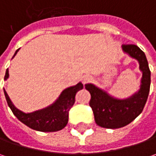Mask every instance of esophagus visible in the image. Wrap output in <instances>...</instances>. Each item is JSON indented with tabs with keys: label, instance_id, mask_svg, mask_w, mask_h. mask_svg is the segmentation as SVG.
Instances as JSON below:
<instances>
[{
	"label": "esophagus",
	"instance_id": "obj_1",
	"mask_svg": "<svg viewBox=\"0 0 156 156\" xmlns=\"http://www.w3.org/2000/svg\"><path fill=\"white\" fill-rule=\"evenodd\" d=\"M90 81V77H88V76H86V77H84V79H83V81L84 82H87V81Z\"/></svg>",
	"mask_w": 156,
	"mask_h": 156
}]
</instances>
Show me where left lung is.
<instances>
[{
	"mask_svg": "<svg viewBox=\"0 0 156 156\" xmlns=\"http://www.w3.org/2000/svg\"><path fill=\"white\" fill-rule=\"evenodd\" d=\"M123 51L139 62L142 72L140 90L125 100H118L93 84L85 88L91 94V107L96 124L106 129H119L132 122L141 114L147 100L150 88V70L144 52L134 44H123Z\"/></svg>",
	"mask_w": 156,
	"mask_h": 156,
	"instance_id": "8db88e82",
	"label": "left lung"
}]
</instances>
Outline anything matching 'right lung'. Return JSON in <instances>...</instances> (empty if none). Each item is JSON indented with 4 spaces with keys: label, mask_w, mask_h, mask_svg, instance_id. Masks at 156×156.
I'll use <instances>...</instances> for the list:
<instances>
[{
    "label": "right lung",
    "mask_w": 156,
    "mask_h": 156,
    "mask_svg": "<svg viewBox=\"0 0 156 156\" xmlns=\"http://www.w3.org/2000/svg\"><path fill=\"white\" fill-rule=\"evenodd\" d=\"M19 49L15 52V55ZM14 55V56H15ZM9 78V69L6 70L4 80ZM83 88L81 82H79L75 86L69 87L63 90L55 103L41 110L35 111L33 113L26 114L17 109L12 101L9 99V95L4 90V94L7 100L8 105L12 110L13 114L19 121L27 125L30 129L41 131V132H55L64 129L69 122V113L70 108L73 107L75 101L76 93Z\"/></svg>",
    "instance_id": "right-lung-1"
}]
</instances>
